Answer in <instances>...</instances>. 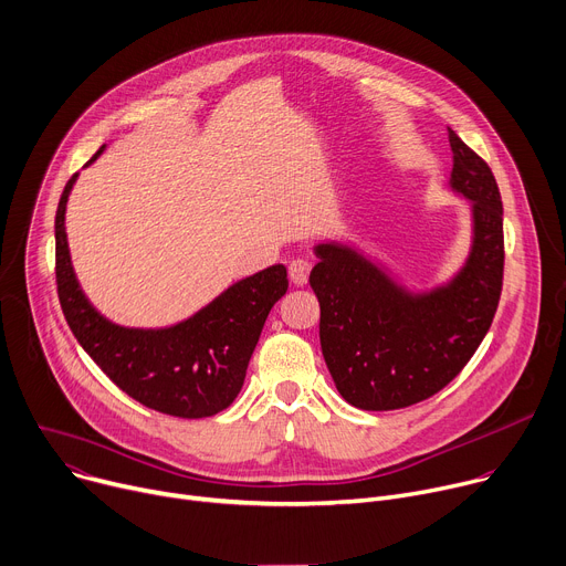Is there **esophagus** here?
<instances>
[{
    "label": "esophagus",
    "instance_id": "34e87169",
    "mask_svg": "<svg viewBox=\"0 0 566 566\" xmlns=\"http://www.w3.org/2000/svg\"><path fill=\"white\" fill-rule=\"evenodd\" d=\"M310 273H312V262L300 260V256L289 264V277H291V282L297 284V286H304V284H306V280H310Z\"/></svg>",
    "mask_w": 566,
    "mask_h": 566
}]
</instances>
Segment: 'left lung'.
I'll return each mask as SVG.
<instances>
[{"mask_svg": "<svg viewBox=\"0 0 566 566\" xmlns=\"http://www.w3.org/2000/svg\"><path fill=\"white\" fill-rule=\"evenodd\" d=\"M447 189L470 202V250L442 282L408 286L349 241H318L310 284L321 302L329 375L356 408L392 410L442 390L485 338L501 295L503 208L490 167L449 128Z\"/></svg>", "mask_w": 566, "mask_h": 566, "instance_id": "left-lung-1", "label": "left lung"}]
</instances>
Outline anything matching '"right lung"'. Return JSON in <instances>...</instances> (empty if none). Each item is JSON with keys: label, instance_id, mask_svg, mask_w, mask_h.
Listing matches in <instances>:
<instances>
[{"label": "right lung", "instance_id": "obj_1", "mask_svg": "<svg viewBox=\"0 0 566 566\" xmlns=\"http://www.w3.org/2000/svg\"><path fill=\"white\" fill-rule=\"evenodd\" d=\"M104 150L106 144L87 165ZM76 178L78 174L65 185L56 210V282L72 334L92 361L139 403L187 420L217 416L239 395L269 312L289 289L284 264L230 284L174 325H117L90 302L72 266L65 212Z\"/></svg>", "mask_w": 566, "mask_h": 566}]
</instances>
